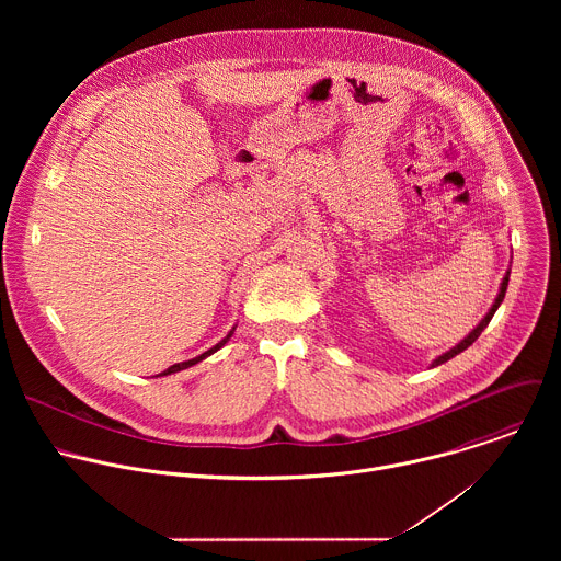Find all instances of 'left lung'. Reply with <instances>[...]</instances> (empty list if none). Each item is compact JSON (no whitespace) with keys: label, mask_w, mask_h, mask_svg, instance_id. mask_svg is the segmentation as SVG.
I'll return each mask as SVG.
<instances>
[{"label":"left lung","mask_w":561,"mask_h":561,"mask_svg":"<svg viewBox=\"0 0 561 561\" xmlns=\"http://www.w3.org/2000/svg\"><path fill=\"white\" fill-rule=\"evenodd\" d=\"M508 277H511V268L506 271V275H504V279H502V284H500V293H497V297H495L493 306L489 308V312L482 317V322H479V324H477V327H474V329H472V331H470V333H468L459 344H455L450 351H446V353H442L439 357H435V359H433V364H431L433 368H435V366H439V364H444V362H448V359H453L455 355L463 353V351H466V348H468V346H470L479 335H482V331L489 327V322L493 319L495 310H497V308H500V304L504 301V295H506V288H508Z\"/></svg>","instance_id":"left-lung-1"}]
</instances>
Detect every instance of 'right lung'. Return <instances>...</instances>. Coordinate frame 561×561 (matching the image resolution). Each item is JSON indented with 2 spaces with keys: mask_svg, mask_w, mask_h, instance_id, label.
I'll return each mask as SVG.
<instances>
[{
  "mask_svg": "<svg viewBox=\"0 0 561 561\" xmlns=\"http://www.w3.org/2000/svg\"><path fill=\"white\" fill-rule=\"evenodd\" d=\"M234 329H237V324L228 331V335L224 337V340H219L213 348H208V351H204L202 355H197V357H193V359H186V362H178V364H173V366H169L167 370H162V373H159V375H154V377H164V375H173V373H180V370H186V368H191V366H195V364H199L202 359H206V357H210L213 353H217L224 344H228V340L232 337V333H234Z\"/></svg>",
  "mask_w": 561,
  "mask_h": 561,
  "instance_id": "right-lung-1",
  "label": "right lung"
}]
</instances>
